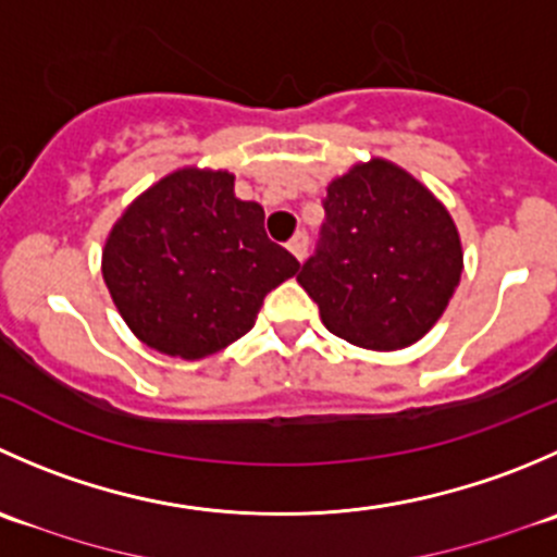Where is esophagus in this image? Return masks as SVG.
I'll use <instances>...</instances> for the list:
<instances>
[{
	"label": "esophagus",
	"instance_id": "esophagus-1",
	"mask_svg": "<svg viewBox=\"0 0 557 557\" xmlns=\"http://www.w3.org/2000/svg\"><path fill=\"white\" fill-rule=\"evenodd\" d=\"M307 245H310V239H307V234H296L294 239L288 242V250L294 252L296 261H305V256H307Z\"/></svg>",
	"mask_w": 557,
	"mask_h": 557
}]
</instances>
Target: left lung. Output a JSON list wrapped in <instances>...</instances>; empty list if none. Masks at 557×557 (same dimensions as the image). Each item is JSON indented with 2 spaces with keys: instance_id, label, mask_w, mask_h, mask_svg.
I'll return each mask as SVG.
<instances>
[{
  "instance_id": "obj_1",
  "label": "left lung",
  "mask_w": 557,
  "mask_h": 557,
  "mask_svg": "<svg viewBox=\"0 0 557 557\" xmlns=\"http://www.w3.org/2000/svg\"><path fill=\"white\" fill-rule=\"evenodd\" d=\"M323 212L315 252L296 274L323 326L372 350L424 337L462 274L444 203L403 169L372 160L329 185Z\"/></svg>"
}]
</instances>
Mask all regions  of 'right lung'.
<instances>
[{
	"instance_id": "1",
	"label": "right lung",
	"mask_w": 557,
	"mask_h": 557,
	"mask_svg": "<svg viewBox=\"0 0 557 557\" xmlns=\"http://www.w3.org/2000/svg\"><path fill=\"white\" fill-rule=\"evenodd\" d=\"M299 261L263 231V209L234 196L225 171H176L113 225L102 277L135 337L203 359L247 334L263 296Z\"/></svg>"
}]
</instances>
